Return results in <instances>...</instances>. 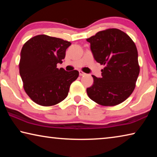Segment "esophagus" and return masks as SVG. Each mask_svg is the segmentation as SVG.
<instances>
[{
    "label": "esophagus",
    "mask_w": 157,
    "mask_h": 157,
    "mask_svg": "<svg viewBox=\"0 0 157 157\" xmlns=\"http://www.w3.org/2000/svg\"><path fill=\"white\" fill-rule=\"evenodd\" d=\"M79 75H80V76H84V75H86V73H84V72H82V71H79Z\"/></svg>",
    "instance_id": "34e87169"
}]
</instances>
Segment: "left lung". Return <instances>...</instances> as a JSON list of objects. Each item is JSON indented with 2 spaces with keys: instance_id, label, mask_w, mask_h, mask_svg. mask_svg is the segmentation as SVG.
<instances>
[{
  "instance_id": "left-lung-1",
  "label": "left lung",
  "mask_w": 157,
  "mask_h": 157,
  "mask_svg": "<svg viewBox=\"0 0 157 157\" xmlns=\"http://www.w3.org/2000/svg\"><path fill=\"white\" fill-rule=\"evenodd\" d=\"M86 41L95 61L105 66L101 78L92 75L94 84L86 89L87 94L100 105L121 104L132 94L139 75L136 45L116 28L98 32Z\"/></svg>"
}]
</instances>
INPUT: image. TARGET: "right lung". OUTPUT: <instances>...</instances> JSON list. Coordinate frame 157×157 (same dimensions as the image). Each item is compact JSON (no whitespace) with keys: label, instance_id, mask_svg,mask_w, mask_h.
I'll return each mask as SVG.
<instances>
[{"label":"right lung","instance_id":"right-lung-1","mask_svg":"<svg viewBox=\"0 0 157 157\" xmlns=\"http://www.w3.org/2000/svg\"><path fill=\"white\" fill-rule=\"evenodd\" d=\"M71 45V42L45 34L34 36L23 45L19 73L25 91L36 104L52 106L67 97L79 72L59 69L57 64L62 63Z\"/></svg>","mask_w":157,"mask_h":157}]
</instances>
